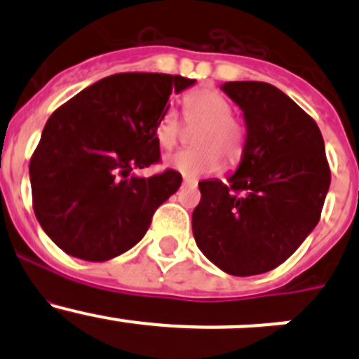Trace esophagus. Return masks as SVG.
<instances>
[{
  "instance_id": "obj_1",
  "label": "esophagus",
  "mask_w": 359,
  "mask_h": 359,
  "mask_svg": "<svg viewBox=\"0 0 359 359\" xmlns=\"http://www.w3.org/2000/svg\"><path fill=\"white\" fill-rule=\"evenodd\" d=\"M194 184H196L194 180H189V179L182 180V186H194Z\"/></svg>"
}]
</instances>
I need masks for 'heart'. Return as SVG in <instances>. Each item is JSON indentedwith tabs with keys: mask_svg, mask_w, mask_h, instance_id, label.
Instances as JSON below:
<instances>
[{
	"mask_svg": "<svg viewBox=\"0 0 359 359\" xmlns=\"http://www.w3.org/2000/svg\"><path fill=\"white\" fill-rule=\"evenodd\" d=\"M184 112L189 125L201 126L194 137L196 151H180L166 159V166L186 179L196 180L220 170L222 159L234 165L243 154L245 132L234 121L233 107L215 90H196L184 100ZM180 135V119L175 109H166L156 125V140L161 149L175 147Z\"/></svg>",
	"mask_w": 359,
	"mask_h": 359,
	"instance_id": "heart-1",
	"label": "heart"
}]
</instances>
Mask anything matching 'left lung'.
<instances>
[{
  "instance_id": "8db88e82",
  "label": "left lung",
  "mask_w": 359,
  "mask_h": 359,
  "mask_svg": "<svg viewBox=\"0 0 359 359\" xmlns=\"http://www.w3.org/2000/svg\"><path fill=\"white\" fill-rule=\"evenodd\" d=\"M220 90L243 112L236 172L201 180L193 234L224 273L253 276L283 264L313 233L330 187L320 128L269 83L227 81Z\"/></svg>"
}]
</instances>
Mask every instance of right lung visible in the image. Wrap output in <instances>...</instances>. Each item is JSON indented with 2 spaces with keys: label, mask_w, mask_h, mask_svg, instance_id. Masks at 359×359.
Returning a JSON list of instances; mask_svg holds the SVG:
<instances>
[{
  "label": "right lung",
  "mask_w": 359,
  "mask_h": 359,
  "mask_svg": "<svg viewBox=\"0 0 359 359\" xmlns=\"http://www.w3.org/2000/svg\"><path fill=\"white\" fill-rule=\"evenodd\" d=\"M194 83L154 72L107 76L50 116L29 179L39 226L67 255L104 262L142 240L182 177L132 172L158 161L159 118L170 95Z\"/></svg>",
  "instance_id": "1"
}]
</instances>
